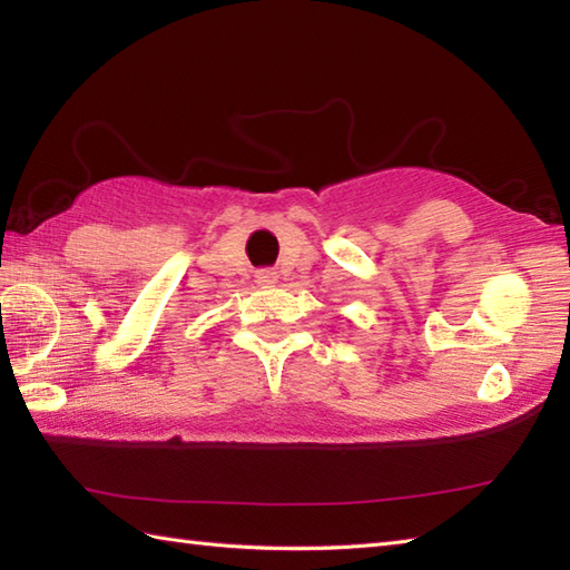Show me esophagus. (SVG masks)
<instances>
[{"mask_svg": "<svg viewBox=\"0 0 570 570\" xmlns=\"http://www.w3.org/2000/svg\"><path fill=\"white\" fill-rule=\"evenodd\" d=\"M255 281H257V285H263V287H273L275 281H277V273H273V271H267V267H263V271L255 273Z\"/></svg>", "mask_w": 570, "mask_h": 570, "instance_id": "1", "label": "esophagus"}]
</instances>
